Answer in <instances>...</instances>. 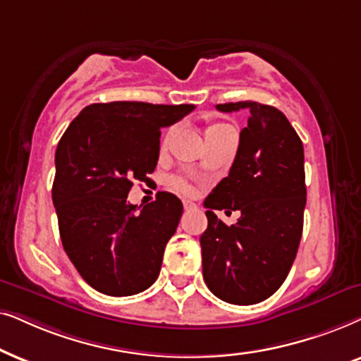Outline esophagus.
Instances as JSON below:
<instances>
[{"mask_svg": "<svg viewBox=\"0 0 361 361\" xmlns=\"http://www.w3.org/2000/svg\"><path fill=\"white\" fill-rule=\"evenodd\" d=\"M183 206H185V209H186V211H190V209H195V208H196V204H195V203H191V201H185Z\"/></svg>", "mask_w": 361, "mask_h": 361, "instance_id": "34e87169", "label": "esophagus"}]
</instances>
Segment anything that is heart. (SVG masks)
Here are the masks:
<instances>
[{"mask_svg":"<svg viewBox=\"0 0 361 361\" xmlns=\"http://www.w3.org/2000/svg\"><path fill=\"white\" fill-rule=\"evenodd\" d=\"M221 130H233V128H231L229 125H223V123L211 125V127L206 128L204 137H208V135H211V133H214V132H221ZM171 132H173V128H170V130L166 132V135L163 137V145H165V143L168 142V138H170ZM170 183H171L173 188L178 190V191H181V193H191V190H193V188H191V185L188 183V181L185 180V178H173Z\"/></svg>","mask_w":361,"mask_h":361,"instance_id":"1","label":"heart"}]
</instances>
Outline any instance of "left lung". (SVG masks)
Returning a JSON list of instances; mask_svg holds the SVG:
<instances>
[{"instance_id": "obj_1", "label": "left lung", "mask_w": 361, "mask_h": 361, "mask_svg": "<svg viewBox=\"0 0 361 361\" xmlns=\"http://www.w3.org/2000/svg\"><path fill=\"white\" fill-rule=\"evenodd\" d=\"M216 109L246 110L249 118L229 175L204 200L203 277L218 299L251 305L282 286L299 249L307 201L304 145L272 105L246 100ZM214 209H238L242 218L226 226Z\"/></svg>"}]
</instances>
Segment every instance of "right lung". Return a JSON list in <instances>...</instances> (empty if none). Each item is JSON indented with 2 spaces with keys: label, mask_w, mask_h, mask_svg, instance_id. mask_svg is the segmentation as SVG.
Returning <instances> with one entry per match:
<instances>
[{
  "label": "right lung",
  "mask_w": 361,
  "mask_h": 361,
  "mask_svg": "<svg viewBox=\"0 0 361 361\" xmlns=\"http://www.w3.org/2000/svg\"><path fill=\"white\" fill-rule=\"evenodd\" d=\"M193 109L191 104H92L57 143L52 203L61 241L95 290L133 295L157 281L183 204L160 191L138 212L127 196L133 181H147L155 170L161 128Z\"/></svg>",
  "instance_id": "1"
}]
</instances>
